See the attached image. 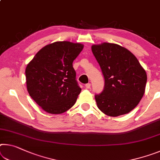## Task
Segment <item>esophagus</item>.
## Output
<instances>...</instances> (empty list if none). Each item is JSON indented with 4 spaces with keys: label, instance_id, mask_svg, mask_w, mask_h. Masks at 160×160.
Returning <instances> with one entry per match:
<instances>
[{
    "label": "esophagus",
    "instance_id": "obj_1",
    "mask_svg": "<svg viewBox=\"0 0 160 160\" xmlns=\"http://www.w3.org/2000/svg\"><path fill=\"white\" fill-rule=\"evenodd\" d=\"M90 87H91L90 83H87V84L85 85V88H86V89H90Z\"/></svg>",
    "mask_w": 160,
    "mask_h": 160
}]
</instances>
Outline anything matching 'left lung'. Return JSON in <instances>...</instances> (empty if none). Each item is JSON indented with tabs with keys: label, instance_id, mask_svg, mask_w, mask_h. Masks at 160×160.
I'll return each mask as SVG.
<instances>
[{
	"label": "left lung",
	"instance_id": "1",
	"mask_svg": "<svg viewBox=\"0 0 160 160\" xmlns=\"http://www.w3.org/2000/svg\"><path fill=\"white\" fill-rule=\"evenodd\" d=\"M92 51L105 78L103 91L95 96L98 108L110 117L129 113L144 95L145 70L130 50L118 44L93 45Z\"/></svg>",
	"mask_w": 160,
	"mask_h": 160
}]
</instances>
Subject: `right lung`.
Wrapping results in <instances>:
<instances>
[{
    "label": "right lung",
    "mask_w": 160,
    "mask_h": 160,
    "mask_svg": "<svg viewBox=\"0 0 160 160\" xmlns=\"http://www.w3.org/2000/svg\"><path fill=\"white\" fill-rule=\"evenodd\" d=\"M84 45L58 41L45 45L25 69L27 90L45 112L61 114L75 105L81 88L72 62Z\"/></svg>",
    "instance_id": "obj_1"
}]
</instances>
